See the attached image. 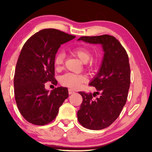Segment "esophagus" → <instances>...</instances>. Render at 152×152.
<instances>
[{"mask_svg": "<svg viewBox=\"0 0 152 152\" xmlns=\"http://www.w3.org/2000/svg\"><path fill=\"white\" fill-rule=\"evenodd\" d=\"M75 93V91L72 90V89H70V88L68 89V93H69L70 95H71V94H72V93Z\"/></svg>", "mask_w": 152, "mask_h": 152, "instance_id": "esophagus-1", "label": "esophagus"}]
</instances>
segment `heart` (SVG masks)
<instances>
[{
  "label": "heart",
  "mask_w": 152,
  "mask_h": 152,
  "mask_svg": "<svg viewBox=\"0 0 152 152\" xmlns=\"http://www.w3.org/2000/svg\"><path fill=\"white\" fill-rule=\"evenodd\" d=\"M71 53L72 55L78 57L81 61L84 63H86L92 57V53L86 48L79 46L71 50ZM64 59H65V54L62 52L57 53L55 55L54 64H55V68L57 69H59L64 65ZM60 82L64 86H68L72 88H77L80 86V85L83 83L86 82L87 78L86 76L83 75L75 74L72 72H68L63 75L60 77Z\"/></svg>",
  "instance_id": "1"
}]
</instances>
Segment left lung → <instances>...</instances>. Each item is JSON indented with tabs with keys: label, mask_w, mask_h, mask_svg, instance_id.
Masks as SVG:
<instances>
[{
	"label": "left lung",
	"mask_w": 152,
	"mask_h": 152,
	"mask_svg": "<svg viewBox=\"0 0 152 152\" xmlns=\"http://www.w3.org/2000/svg\"><path fill=\"white\" fill-rule=\"evenodd\" d=\"M78 40L101 43L104 51L100 70L89 84L97 92H79L83 101L77 111L78 121L84 127L102 129L117 119L126 104L131 81L129 57L120 41L111 35L85 36Z\"/></svg>",
	"instance_id": "obj_1"
}]
</instances>
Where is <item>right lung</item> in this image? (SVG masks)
Here are the masks:
<instances>
[{
    "mask_svg": "<svg viewBox=\"0 0 152 152\" xmlns=\"http://www.w3.org/2000/svg\"><path fill=\"white\" fill-rule=\"evenodd\" d=\"M75 38L61 30L43 29L23 46L14 74V95L20 114L30 123L45 125L51 122L68 97L66 87H57L48 93L45 83L57 84L54 64L56 53L61 44Z\"/></svg>",
    "mask_w": 152,
    "mask_h": 152,
    "instance_id": "obj_1",
    "label": "right lung"
}]
</instances>
